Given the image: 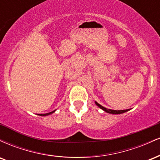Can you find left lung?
<instances>
[{
	"label": "left lung",
	"mask_w": 160,
	"mask_h": 160,
	"mask_svg": "<svg viewBox=\"0 0 160 160\" xmlns=\"http://www.w3.org/2000/svg\"><path fill=\"white\" fill-rule=\"evenodd\" d=\"M95 104H97V105L98 106L99 108H101V109H102L103 111H104L105 112H107V113H111V114H120V113H125V112L128 111V110H120V111H116V110H111V109H108V108H105L103 106H102L101 104H99L98 102H95Z\"/></svg>",
	"instance_id": "8db88e82"
}]
</instances>
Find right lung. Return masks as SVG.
I'll return each mask as SVG.
<instances>
[{"mask_svg":"<svg viewBox=\"0 0 160 160\" xmlns=\"http://www.w3.org/2000/svg\"><path fill=\"white\" fill-rule=\"evenodd\" d=\"M53 112H55V111H53L52 112H49V113H43V114H39L40 116H47V115H49L51 114V113H52Z\"/></svg>","mask_w":160,"mask_h":160,"instance_id":"1","label":"right lung"}]
</instances>
